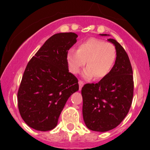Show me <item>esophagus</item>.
Instances as JSON below:
<instances>
[{"label":"esophagus","instance_id":"1","mask_svg":"<svg viewBox=\"0 0 150 150\" xmlns=\"http://www.w3.org/2000/svg\"><path fill=\"white\" fill-rule=\"evenodd\" d=\"M83 85H84V83H83V81H81V80H79V90H81L82 88H83Z\"/></svg>","mask_w":150,"mask_h":150}]
</instances>
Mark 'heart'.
Returning a JSON list of instances; mask_svg holds the SVG:
<instances>
[{
  "instance_id": "1",
  "label": "heart",
  "mask_w": 150,
  "mask_h": 150,
  "mask_svg": "<svg viewBox=\"0 0 150 150\" xmlns=\"http://www.w3.org/2000/svg\"><path fill=\"white\" fill-rule=\"evenodd\" d=\"M116 58V48L112 43L94 38L82 41L77 50L71 49L67 53L69 70L73 74L79 73L86 61L87 67L83 72L85 79L106 77L112 71Z\"/></svg>"
}]
</instances>
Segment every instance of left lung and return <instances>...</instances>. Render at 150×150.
Segmentation results:
<instances>
[{
    "instance_id": "8db88e82",
    "label": "left lung",
    "mask_w": 150,
    "mask_h": 150,
    "mask_svg": "<svg viewBox=\"0 0 150 150\" xmlns=\"http://www.w3.org/2000/svg\"><path fill=\"white\" fill-rule=\"evenodd\" d=\"M107 40L116 51L112 71L98 83H87L81 90L85 124L88 129L99 132L113 129L122 122L129 111L134 94L133 71L126 52L116 40Z\"/></svg>"
}]
</instances>
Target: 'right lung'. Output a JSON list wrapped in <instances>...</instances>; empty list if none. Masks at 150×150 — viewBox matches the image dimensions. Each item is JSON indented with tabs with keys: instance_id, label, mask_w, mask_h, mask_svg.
Returning a JSON list of instances; mask_svg holds the SVG:
<instances>
[{
	"instance_id": "obj_1",
	"label": "right lung",
	"mask_w": 150,
	"mask_h": 150,
	"mask_svg": "<svg viewBox=\"0 0 150 150\" xmlns=\"http://www.w3.org/2000/svg\"><path fill=\"white\" fill-rule=\"evenodd\" d=\"M77 37L72 32L54 34L28 63L18 91V107L22 120L33 129L55 128L67 100L79 90L67 62V51Z\"/></svg>"
}]
</instances>
